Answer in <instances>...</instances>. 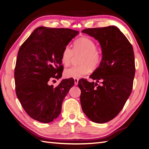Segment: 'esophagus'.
<instances>
[{
    "label": "esophagus",
    "instance_id": "1",
    "mask_svg": "<svg viewBox=\"0 0 149 149\" xmlns=\"http://www.w3.org/2000/svg\"><path fill=\"white\" fill-rule=\"evenodd\" d=\"M79 82V79H74V83L75 85H77Z\"/></svg>",
    "mask_w": 149,
    "mask_h": 149
}]
</instances>
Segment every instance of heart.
I'll return each mask as SVG.
<instances>
[{
    "mask_svg": "<svg viewBox=\"0 0 149 149\" xmlns=\"http://www.w3.org/2000/svg\"><path fill=\"white\" fill-rule=\"evenodd\" d=\"M75 55L81 54L79 63L80 65L72 67L64 71L65 78L79 79L88 74L91 70L98 68L102 61V55L96 49L95 42L88 37H81L74 44V51L69 46L65 47L61 53V61L64 66L71 63Z\"/></svg>",
    "mask_w": 149,
    "mask_h": 149,
    "instance_id": "1",
    "label": "heart"
}]
</instances>
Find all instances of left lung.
Returning a JSON list of instances; mask_svg holds the SVG:
<instances>
[{
    "instance_id": "obj_1",
    "label": "left lung",
    "mask_w": 149,
    "mask_h": 149,
    "mask_svg": "<svg viewBox=\"0 0 149 149\" xmlns=\"http://www.w3.org/2000/svg\"><path fill=\"white\" fill-rule=\"evenodd\" d=\"M82 32L98 41L102 54L99 67L89 76L96 82L83 79L79 81L82 109L91 121L105 123L118 115L132 91L135 74L133 48L115 26L86 29ZM99 80L102 86L97 85Z\"/></svg>"
}]
</instances>
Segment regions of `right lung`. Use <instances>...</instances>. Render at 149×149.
I'll return each mask as SVG.
<instances>
[{
    "mask_svg": "<svg viewBox=\"0 0 149 149\" xmlns=\"http://www.w3.org/2000/svg\"><path fill=\"white\" fill-rule=\"evenodd\" d=\"M78 33L68 29L39 26L19 48L15 70L16 93L28 115L37 121L56 119L74 84L73 79H63L56 88L48 82L61 77V53Z\"/></svg>",
    "mask_w": 149,
    "mask_h": 149,
    "instance_id": "1",
    "label": "right lung"
}]
</instances>
